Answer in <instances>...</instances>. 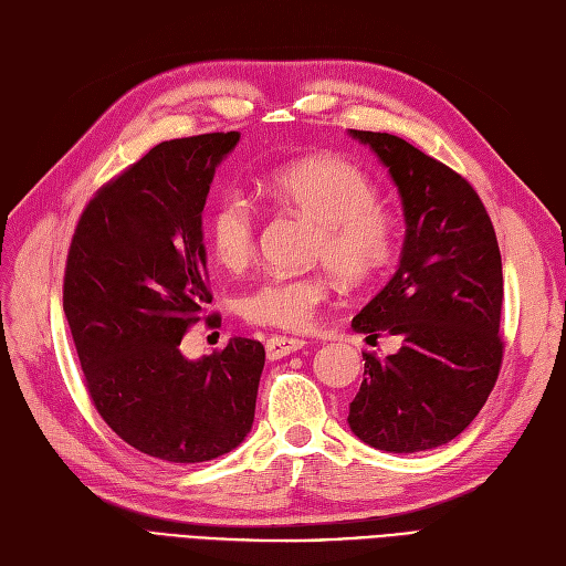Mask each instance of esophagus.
<instances>
[{"label":"esophagus","instance_id":"obj_1","mask_svg":"<svg viewBox=\"0 0 566 566\" xmlns=\"http://www.w3.org/2000/svg\"><path fill=\"white\" fill-rule=\"evenodd\" d=\"M306 342L302 337H285V335H273L266 339V356L269 358H283L302 349Z\"/></svg>","mask_w":566,"mask_h":566}]
</instances>
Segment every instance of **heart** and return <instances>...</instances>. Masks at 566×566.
<instances>
[{
	"label": "heart",
	"instance_id": "obj_1",
	"mask_svg": "<svg viewBox=\"0 0 566 566\" xmlns=\"http://www.w3.org/2000/svg\"><path fill=\"white\" fill-rule=\"evenodd\" d=\"M264 186L283 208L316 221L314 260L328 266L342 283L364 285L389 264L397 224L378 202V186L361 167L335 156L302 158L273 169ZM205 231L221 266L243 269L252 260L260 233L254 200L243 188H221ZM325 297L328 281L323 273L276 271L248 287L238 310L254 325L304 331Z\"/></svg>",
	"mask_w": 566,
	"mask_h": 566
}]
</instances>
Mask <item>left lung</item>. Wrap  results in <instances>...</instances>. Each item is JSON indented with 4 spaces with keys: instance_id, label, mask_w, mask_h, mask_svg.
<instances>
[{
    "instance_id": "8db88e82",
    "label": "left lung",
    "mask_w": 566,
    "mask_h": 566,
    "mask_svg": "<svg viewBox=\"0 0 566 566\" xmlns=\"http://www.w3.org/2000/svg\"><path fill=\"white\" fill-rule=\"evenodd\" d=\"M399 188L406 241L391 281L352 321L397 354L364 352V382L349 403L352 432L389 453L430 451L476 418L499 380L503 264L491 217L472 184L387 132L349 129Z\"/></svg>"
}]
</instances>
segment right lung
I'll return each mask as SVG.
<instances>
[{"mask_svg": "<svg viewBox=\"0 0 566 566\" xmlns=\"http://www.w3.org/2000/svg\"><path fill=\"white\" fill-rule=\"evenodd\" d=\"M241 139L212 132L163 142L98 188L67 250L63 312L84 387L129 447L205 462L241 443L264 368L260 339L233 337L188 361L181 339L212 304L202 208L214 167Z\"/></svg>", "mask_w": 566, "mask_h": 566, "instance_id": "obj_1", "label": "right lung"}]
</instances>
